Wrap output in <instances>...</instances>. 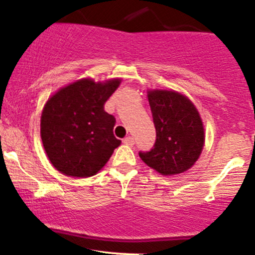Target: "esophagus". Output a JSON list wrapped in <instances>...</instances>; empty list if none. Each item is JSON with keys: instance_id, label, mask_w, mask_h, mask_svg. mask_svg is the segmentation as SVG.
<instances>
[{"instance_id": "esophagus-1", "label": "esophagus", "mask_w": 255, "mask_h": 255, "mask_svg": "<svg viewBox=\"0 0 255 255\" xmlns=\"http://www.w3.org/2000/svg\"><path fill=\"white\" fill-rule=\"evenodd\" d=\"M123 142L125 143V144H128V145H132L133 144V138L131 136H128V137H125L124 139H123Z\"/></svg>"}]
</instances>
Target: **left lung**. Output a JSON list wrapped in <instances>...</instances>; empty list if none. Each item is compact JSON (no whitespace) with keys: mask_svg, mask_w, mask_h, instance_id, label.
Listing matches in <instances>:
<instances>
[{"mask_svg":"<svg viewBox=\"0 0 255 255\" xmlns=\"http://www.w3.org/2000/svg\"><path fill=\"white\" fill-rule=\"evenodd\" d=\"M156 131L153 148L139 158L164 176L182 173L199 159L205 142L204 125L195 106L176 91L148 93Z\"/></svg>","mask_w":255,"mask_h":255,"instance_id":"left-lung-1","label":"left lung"}]
</instances>
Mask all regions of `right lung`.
I'll return each mask as SVG.
<instances>
[{"instance_id": "1", "label": "right lung", "mask_w": 255, "mask_h": 255, "mask_svg": "<svg viewBox=\"0 0 255 255\" xmlns=\"http://www.w3.org/2000/svg\"><path fill=\"white\" fill-rule=\"evenodd\" d=\"M120 79L95 83L82 79L60 89L47 101L41 118L45 153L56 170L72 177L99 172L122 143L113 135L116 118L105 104Z\"/></svg>"}]
</instances>
